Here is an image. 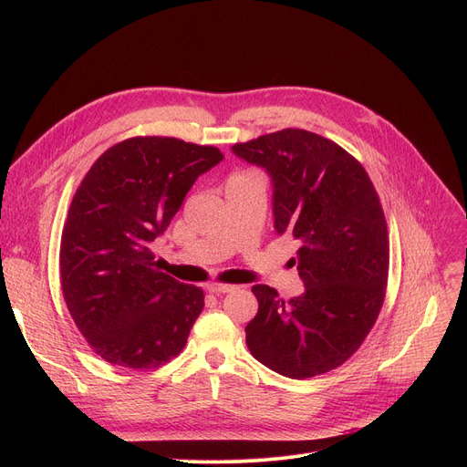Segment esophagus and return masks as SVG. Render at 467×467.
Returning a JSON list of instances; mask_svg holds the SVG:
<instances>
[{
  "mask_svg": "<svg viewBox=\"0 0 467 467\" xmlns=\"http://www.w3.org/2000/svg\"><path fill=\"white\" fill-rule=\"evenodd\" d=\"M233 289H234V285H229V284H210L208 285V291L215 293V296H221V293H229Z\"/></svg>",
  "mask_w": 467,
  "mask_h": 467,
  "instance_id": "34e87169",
  "label": "esophagus"
}]
</instances>
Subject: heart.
<instances>
[{"label": "heart", "instance_id": "obj_1", "mask_svg": "<svg viewBox=\"0 0 467 467\" xmlns=\"http://www.w3.org/2000/svg\"><path fill=\"white\" fill-rule=\"evenodd\" d=\"M238 176H252V174H238ZM238 176H234V178H238Z\"/></svg>", "mask_w": 467, "mask_h": 467}]
</instances>
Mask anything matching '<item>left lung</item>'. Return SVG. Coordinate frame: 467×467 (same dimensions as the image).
Listing matches in <instances>:
<instances>
[{"label": "left lung", "instance_id": "1", "mask_svg": "<svg viewBox=\"0 0 467 467\" xmlns=\"http://www.w3.org/2000/svg\"><path fill=\"white\" fill-rule=\"evenodd\" d=\"M231 151L263 168L273 185L275 231L299 244L305 291L284 301L265 284L246 326L252 356L289 379H310L345 363L382 308L388 229L363 166L335 141L285 129L236 143Z\"/></svg>", "mask_w": 467, "mask_h": 467}]
</instances>
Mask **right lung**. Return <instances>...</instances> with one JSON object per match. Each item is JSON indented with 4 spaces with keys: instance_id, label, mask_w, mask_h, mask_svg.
Returning <instances> with one entry per match:
<instances>
[{
    "instance_id": "add662e5",
    "label": "right lung",
    "mask_w": 467,
    "mask_h": 467,
    "mask_svg": "<svg viewBox=\"0 0 467 467\" xmlns=\"http://www.w3.org/2000/svg\"><path fill=\"white\" fill-rule=\"evenodd\" d=\"M221 161L210 145L130 138L81 182L62 231L60 280L73 322L106 361L151 369L185 347L204 293L161 273L151 246Z\"/></svg>"
}]
</instances>
